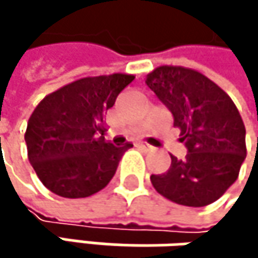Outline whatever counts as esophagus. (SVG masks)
Wrapping results in <instances>:
<instances>
[{
	"label": "esophagus",
	"mask_w": 258,
	"mask_h": 258,
	"mask_svg": "<svg viewBox=\"0 0 258 258\" xmlns=\"http://www.w3.org/2000/svg\"><path fill=\"white\" fill-rule=\"evenodd\" d=\"M139 148H143V149H152V146L149 145V143H146V142H143V140H140V142H137L136 143Z\"/></svg>",
	"instance_id": "34e87169"
}]
</instances>
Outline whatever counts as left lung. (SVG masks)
I'll list each match as a JSON object with an SVG mask.
<instances>
[{
  "label": "left lung",
  "instance_id": "obj_1",
  "mask_svg": "<svg viewBox=\"0 0 258 258\" xmlns=\"http://www.w3.org/2000/svg\"><path fill=\"white\" fill-rule=\"evenodd\" d=\"M145 83L172 112L188 151L183 160L172 157L166 173L151 176L154 188L183 206L214 203L237 179L246 157L245 125L232 98L202 73L183 67H158Z\"/></svg>",
  "mask_w": 258,
  "mask_h": 258
}]
</instances>
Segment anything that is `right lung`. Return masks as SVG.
I'll return each mask as SVG.
<instances>
[{"mask_svg":"<svg viewBox=\"0 0 258 258\" xmlns=\"http://www.w3.org/2000/svg\"><path fill=\"white\" fill-rule=\"evenodd\" d=\"M134 80L131 75L79 79L46 95L26 125L28 160L52 192L88 197L113 178L124 152L104 140V112Z\"/></svg>","mask_w":258,"mask_h":258,"instance_id":"obj_1","label":"right lung"}]
</instances>
